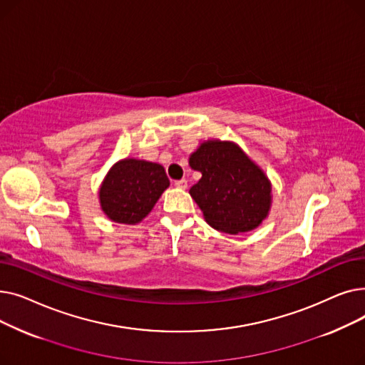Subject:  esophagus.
<instances>
[{"label": "esophagus", "mask_w": 365, "mask_h": 365, "mask_svg": "<svg viewBox=\"0 0 365 365\" xmlns=\"http://www.w3.org/2000/svg\"><path fill=\"white\" fill-rule=\"evenodd\" d=\"M175 185L179 187V189H186L187 187V182L185 179H180V180H176Z\"/></svg>", "instance_id": "1"}]
</instances>
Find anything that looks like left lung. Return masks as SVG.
I'll use <instances>...</instances> for the list:
<instances>
[{
    "instance_id": "obj_1",
    "label": "left lung",
    "mask_w": 365,
    "mask_h": 365,
    "mask_svg": "<svg viewBox=\"0 0 365 365\" xmlns=\"http://www.w3.org/2000/svg\"><path fill=\"white\" fill-rule=\"evenodd\" d=\"M202 178L189 194L207 223L220 232L257 227L271 207V185L263 171L231 142L208 140L189 158Z\"/></svg>"
}]
</instances>
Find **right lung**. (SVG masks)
<instances>
[{
  "instance_id": "add662e5",
  "label": "right lung",
  "mask_w": 365,
  "mask_h": 365,
  "mask_svg": "<svg viewBox=\"0 0 365 365\" xmlns=\"http://www.w3.org/2000/svg\"><path fill=\"white\" fill-rule=\"evenodd\" d=\"M170 182L164 167L142 160L115 164L101 187L105 215L118 223H139L149 215Z\"/></svg>"
}]
</instances>
